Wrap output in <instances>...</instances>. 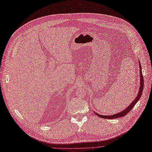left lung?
Wrapping results in <instances>:
<instances>
[{"mask_svg":"<svg viewBox=\"0 0 152 152\" xmlns=\"http://www.w3.org/2000/svg\"><path fill=\"white\" fill-rule=\"evenodd\" d=\"M139 68H140V88H139V90H138V95L136 96L135 99H134V100L131 103V104L128 106V107H126L125 109H124L123 110H122L120 112H118V113H116L115 114L113 115H100L99 114L96 113V112H95L94 113L98 115L99 117H101V118H104V119H115V118H119V117H123L124 115H126L128 112H130V110L133 108L134 106L136 105V102H138L139 101V99H140V97L142 95V92H143V85H144V80H143V75H142V71H141V64L139 61Z\"/></svg>","mask_w":152,"mask_h":152,"instance_id":"obj_1","label":"left lung"}]
</instances>
